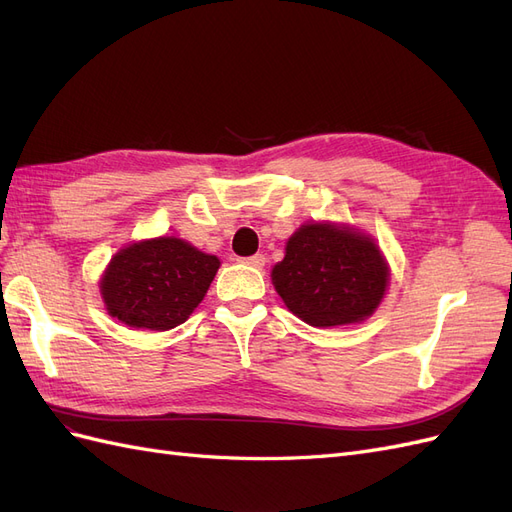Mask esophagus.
I'll return each mask as SVG.
<instances>
[{"mask_svg": "<svg viewBox=\"0 0 512 512\" xmlns=\"http://www.w3.org/2000/svg\"><path fill=\"white\" fill-rule=\"evenodd\" d=\"M240 261L244 263V266H251V268H257V270H261L263 266H266V257H263L261 253L251 255V257H242Z\"/></svg>", "mask_w": 512, "mask_h": 512, "instance_id": "34e87169", "label": "esophagus"}]
</instances>
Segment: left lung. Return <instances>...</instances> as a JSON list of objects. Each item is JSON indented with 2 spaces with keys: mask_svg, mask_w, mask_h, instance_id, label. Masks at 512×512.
I'll use <instances>...</instances> for the list:
<instances>
[{
  "mask_svg": "<svg viewBox=\"0 0 512 512\" xmlns=\"http://www.w3.org/2000/svg\"><path fill=\"white\" fill-rule=\"evenodd\" d=\"M272 270L274 287L295 317L332 327L370 317L387 289V266L364 234L327 223L302 225Z\"/></svg>",
  "mask_w": 512,
  "mask_h": 512,
  "instance_id": "left-lung-1",
  "label": "left lung"
}]
</instances>
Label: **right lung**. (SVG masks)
Masks as SVG:
<instances>
[{
    "instance_id": "right-lung-1",
    "label": "right lung",
    "mask_w": 512,
    "mask_h": 512,
    "mask_svg": "<svg viewBox=\"0 0 512 512\" xmlns=\"http://www.w3.org/2000/svg\"><path fill=\"white\" fill-rule=\"evenodd\" d=\"M219 266L217 257L185 240H144L112 257L100 291L112 317L129 327L166 332L189 319Z\"/></svg>"
}]
</instances>
